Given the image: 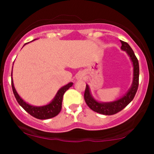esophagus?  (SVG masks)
<instances>
[{
    "instance_id": "1",
    "label": "esophagus",
    "mask_w": 154,
    "mask_h": 154,
    "mask_svg": "<svg viewBox=\"0 0 154 154\" xmlns=\"http://www.w3.org/2000/svg\"><path fill=\"white\" fill-rule=\"evenodd\" d=\"M83 78H84V75H83L82 72H79V73L77 74V76H76V79H77V80L82 79Z\"/></svg>"
}]
</instances>
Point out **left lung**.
Returning a JSON list of instances; mask_svg holds the SVG:
<instances>
[{"label":"left lung","instance_id":"obj_1","mask_svg":"<svg viewBox=\"0 0 154 154\" xmlns=\"http://www.w3.org/2000/svg\"><path fill=\"white\" fill-rule=\"evenodd\" d=\"M122 43L121 49L127 53L130 56L133 66V78L131 87L128 91L119 99L111 102H99L93 98L91 94V90L88 85H86L85 91L84 98L87 105L90 109L99 114L104 115H113L122 111L125 108L130 102L133 100L134 97L137 91L139 84V63L138 60L136 58L134 51L131 47L126 42L120 40Z\"/></svg>","mask_w":154,"mask_h":154}]
</instances>
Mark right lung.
Returning <instances> with one entry per match:
<instances>
[{
  "label": "right lung",
  "mask_w": 154,
  "mask_h": 154,
  "mask_svg": "<svg viewBox=\"0 0 154 154\" xmlns=\"http://www.w3.org/2000/svg\"><path fill=\"white\" fill-rule=\"evenodd\" d=\"M36 40V39H35ZM32 40V41H33ZM24 44V45H25ZM73 85V82H69L66 85L61 87L56 93V95L49 103L46 105L41 106H32L26 102L24 101V100L19 96V95L17 93L14 88V85L13 78H12V72H11V86L12 90H13V93L14 94V96L18 102L19 105L22 106L23 109L25 110L26 112L29 113L30 115L34 117L37 118L39 119H51V118L54 117L56 115L59 114L61 109V105H62V100L63 96L64 93L70 87Z\"/></svg>",
  "instance_id": "obj_1"
}]
</instances>
